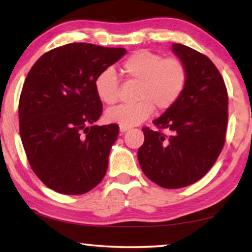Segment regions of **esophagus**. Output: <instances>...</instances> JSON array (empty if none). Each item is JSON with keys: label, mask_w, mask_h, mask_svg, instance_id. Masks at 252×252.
Wrapping results in <instances>:
<instances>
[{"label": "esophagus", "mask_w": 252, "mask_h": 252, "mask_svg": "<svg viewBox=\"0 0 252 252\" xmlns=\"http://www.w3.org/2000/svg\"><path fill=\"white\" fill-rule=\"evenodd\" d=\"M129 128H127V127H122V126H120L119 127V130H120V132H122V133H125V132H127V130H128Z\"/></svg>", "instance_id": "obj_1"}]
</instances>
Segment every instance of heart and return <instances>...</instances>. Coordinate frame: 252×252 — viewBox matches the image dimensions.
<instances>
[{"mask_svg":"<svg viewBox=\"0 0 252 252\" xmlns=\"http://www.w3.org/2000/svg\"><path fill=\"white\" fill-rule=\"evenodd\" d=\"M127 78L139 81L134 104H122L105 112L109 124L122 127L137 126L154 113L155 106L160 111L170 109L180 98L187 84L188 72L184 62L175 57L163 58L149 50L130 54L122 64ZM95 93L102 103L115 104L118 99L119 81L116 72L106 68L95 80Z\"/></svg>","mask_w":252,"mask_h":252,"instance_id":"heart-1","label":"heart"}]
</instances>
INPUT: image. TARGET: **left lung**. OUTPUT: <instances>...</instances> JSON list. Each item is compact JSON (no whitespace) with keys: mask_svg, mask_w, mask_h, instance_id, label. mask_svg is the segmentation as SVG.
I'll return each mask as SVG.
<instances>
[{"mask_svg":"<svg viewBox=\"0 0 252 252\" xmlns=\"http://www.w3.org/2000/svg\"><path fill=\"white\" fill-rule=\"evenodd\" d=\"M172 51L187 67L180 98L154 125L143 127L144 142L137 151L143 173L163 188L189 186L208 173L221 153L228 122V95L221 74L209 57L181 43Z\"/></svg>","mask_w":252,"mask_h":252,"instance_id":"1","label":"left lung"}]
</instances>
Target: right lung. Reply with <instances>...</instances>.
<instances>
[{
  "instance_id": "1",
  "label": "right lung",
  "mask_w": 252,
  "mask_h": 252,
  "mask_svg": "<svg viewBox=\"0 0 252 252\" xmlns=\"http://www.w3.org/2000/svg\"><path fill=\"white\" fill-rule=\"evenodd\" d=\"M126 54L124 48L68 43L42 55L19 98V133L27 159L47 187L81 195L104 178L116 124L94 125L102 113L95 80Z\"/></svg>"
}]
</instances>
